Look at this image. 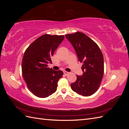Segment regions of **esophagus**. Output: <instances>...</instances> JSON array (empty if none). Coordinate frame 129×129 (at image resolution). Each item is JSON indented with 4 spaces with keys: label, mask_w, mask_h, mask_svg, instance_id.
Instances as JSON below:
<instances>
[{
    "label": "esophagus",
    "mask_w": 129,
    "mask_h": 129,
    "mask_svg": "<svg viewBox=\"0 0 129 129\" xmlns=\"http://www.w3.org/2000/svg\"><path fill=\"white\" fill-rule=\"evenodd\" d=\"M63 73H64V74L65 75H67L69 73V72H66V71H64V72H63Z\"/></svg>",
    "instance_id": "34e87169"
}]
</instances>
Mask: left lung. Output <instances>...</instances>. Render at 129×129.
<instances>
[{"mask_svg":"<svg viewBox=\"0 0 129 129\" xmlns=\"http://www.w3.org/2000/svg\"><path fill=\"white\" fill-rule=\"evenodd\" d=\"M66 37L75 50L78 59L82 62L83 74L76 75V81L71 84L74 91L83 96L93 94L98 89L104 73L102 52L96 43L86 35L76 32Z\"/></svg>","mask_w":129,"mask_h":129,"instance_id":"8db88e82","label":"left lung"}]
</instances>
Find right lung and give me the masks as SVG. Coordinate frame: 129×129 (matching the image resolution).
I'll return each mask as SVG.
<instances>
[{"label": "right lung", "instance_id": "1", "mask_svg": "<svg viewBox=\"0 0 129 129\" xmlns=\"http://www.w3.org/2000/svg\"><path fill=\"white\" fill-rule=\"evenodd\" d=\"M63 36L45 34L31 44L25 52L22 61V73L29 90L40 98L55 92L63 72L48 67L51 57L64 39Z\"/></svg>", "mask_w": 129, "mask_h": 129}]
</instances>
